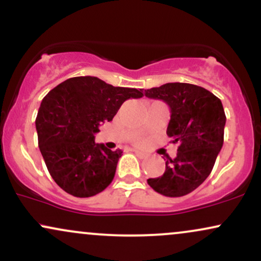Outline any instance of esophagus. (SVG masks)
<instances>
[{"instance_id":"esophagus-1","label":"esophagus","mask_w":261,"mask_h":261,"mask_svg":"<svg viewBox=\"0 0 261 261\" xmlns=\"http://www.w3.org/2000/svg\"><path fill=\"white\" fill-rule=\"evenodd\" d=\"M135 153H136V155H139L140 158H146L147 157V155H146L145 153H143V152H141V151H137V149H135Z\"/></svg>"}]
</instances>
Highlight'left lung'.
<instances>
[{
    "mask_svg": "<svg viewBox=\"0 0 261 261\" xmlns=\"http://www.w3.org/2000/svg\"><path fill=\"white\" fill-rule=\"evenodd\" d=\"M145 95L169 107L167 135L179 145L176 157L167 158L163 174L147 179L148 185L164 196L187 195L206 180L223 146L222 103L207 89L180 82L145 89Z\"/></svg>",
    "mask_w": 261,
    "mask_h": 261,
    "instance_id": "left-lung-1",
    "label": "left lung"
}]
</instances>
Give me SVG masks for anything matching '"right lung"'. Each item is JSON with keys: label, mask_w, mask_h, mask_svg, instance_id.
Segmentation results:
<instances>
[{"label": "right lung", "mask_w": 261, "mask_h": 261, "mask_svg": "<svg viewBox=\"0 0 261 261\" xmlns=\"http://www.w3.org/2000/svg\"><path fill=\"white\" fill-rule=\"evenodd\" d=\"M143 97L142 89L108 85L92 76L72 77L44 97L35 127L50 175L76 197L101 193L115 175L121 149L95 143L101 122L112 121L121 104Z\"/></svg>", "instance_id": "1"}]
</instances>
